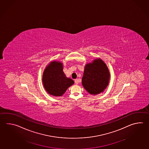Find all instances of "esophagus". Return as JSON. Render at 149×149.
<instances>
[{"mask_svg":"<svg viewBox=\"0 0 149 149\" xmlns=\"http://www.w3.org/2000/svg\"><path fill=\"white\" fill-rule=\"evenodd\" d=\"M74 81H75V84H78V83H79V79H75Z\"/></svg>","mask_w":149,"mask_h":149,"instance_id":"34e87169","label":"esophagus"}]
</instances>
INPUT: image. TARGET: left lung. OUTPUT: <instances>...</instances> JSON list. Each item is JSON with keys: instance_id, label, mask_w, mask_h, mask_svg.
Instances as JSON below:
<instances>
[{"instance_id": "1", "label": "left lung", "mask_w": 149, "mask_h": 149, "mask_svg": "<svg viewBox=\"0 0 149 149\" xmlns=\"http://www.w3.org/2000/svg\"><path fill=\"white\" fill-rule=\"evenodd\" d=\"M110 73L106 64L100 58L86 64L82 84L90 94H99L106 89L109 82Z\"/></svg>"}]
</instances>
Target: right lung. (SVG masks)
<instances>
[{
  "mask_svg": "<svg viewBox=\"0 0 149 149\" xmlns=\"http://www.w3.org/2000/svg\"><path fill=\"white\" fill-rule=\"evenodd\" d=\"M43 84L46 91L53 96H62L74 82L67 77L63 72V64L52 61L46 67L42 76Z\"/></svg>",
  "mask_w": 149,
  "mask_h": 149,
  "instance_id": "add662e5",
  "label": "right lung"
}]
</instances>
